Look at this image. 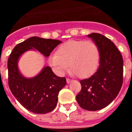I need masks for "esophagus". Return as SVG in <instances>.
Segmentation results:
<instances>
[{
	"label": "esophagus",
	"instance_id": "1",
	"mask_svg": "<svg viewBox=\"0 0 132 132\" xmlns=\"http://www.w3.org/2000/svg\"><path fill=\"white\" fill-rule=\"evenodd\" d=\"M71 79H69V78H67L66 79V82H67V84H69V83H70L71 82Z\"/></svg>",
	"mask_w": 132,
	"mask_h": 132
}]
</instances>
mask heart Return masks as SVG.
I'll list each match as a JSON object with an SVG mask.
<instances>
[{
  "mask_svg": "<svg viewBox=\"0 0 132 132\" xmlns=\"http://www.w3.org/2000/svg\"><path fill=\"white\" fill-rule=\"evenodd\" d=\"M100 62V51L91 40H70L58 46L55 54L48 57V63L55 72L62 73L68 68L79 77L90 76Z\"/></svg>",
  "mask_w": 132,
  "mask_h": 132,
  "instance_id": "b5f03b06",
  "label": "heart"
}]
</instances>
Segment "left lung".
<instances>
[{
    "label": "left lung",
    "instance_id": "1",
    "mask_svg": "<svg viewBox=\"0 0 132 132\" xmlns=\"http://www.w3.org/2000/svg\"><path fill=\"white\" fill-rule=\"evenodd\" d=\"M98 46L100 62L97 70L88 79L80 80L81 90L76 96L81 108L99 110L114 99L123 85V60L111 40L100 34L88 35Z\"/></svg>",
    "mask_w": 132,
    "mask_h": 132
}]
</instances>
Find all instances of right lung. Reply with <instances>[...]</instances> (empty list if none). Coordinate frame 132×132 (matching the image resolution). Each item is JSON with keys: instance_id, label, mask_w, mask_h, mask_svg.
<instances>
[{"instance_id": "obj_1", "label": "right lung", "mask_w": 132, "mask_h": 132, "mask_svg": "<svg viewBox=\"0 0 132 132\" xmlns=\"http://www.w3.org/2000/svg\"><path fill=\"white\" fill-rule=\"evenodd\" d=\"M61 41L31 37L15 46L7 61L8 84L20 104L35 114H46L55 108L58 94L66 84L65 77L56 76L49 66L44 67L37 76L25 78L18 68L19 57L24 52L36 48L48 57Z\"/></svg>"}]
</instances>
